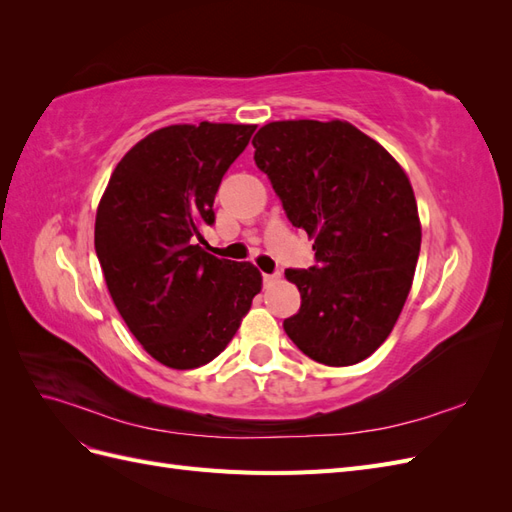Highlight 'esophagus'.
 I'll use <instances>...</instances> for the list:
<instances>
[{
    "instance_id": "34e87169",
    "label": "esophagus",
    "mask_w": 512,
    "mask_h": 512,
    "mask_svg": "<svg viewBox=\"0 0 512 512\" xmlns=\"http://www.w3.org/2000/svg\"><path fill=\"white\" fill-rule=\"evenodd\" d=\"M280 273H265L262 275V280H265V286H271V284H275V282H280Z\"/></svg>"
}]
</instances>
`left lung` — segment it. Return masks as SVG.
Instances as JSON below:
<instances>
[{
    "label": "left lung",
    "mask_w": 512,
    "mask_h": 512,
    "mask_svg": "<svg viewBox=\"0 0 512 512\" xmlns=\"http://www.w3.org/2000/svg\"><path fill=\"white\" fill-rule=\"evenodd\" d=\"M252 145L256 166L292 226L314 239L318 260L309 271L286 269L301 307L284 331L322 365L361 363L391 335L421 252L406 170L342 119L271 121Z\"/></svg>",
    "instance_id": "left-lung-1"
}]
</instances>
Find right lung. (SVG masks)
Masks as SVG:
<instances>
[{
  "label": "right lung",
  "instance_id": "right-lung-1",
  "mask_svg": "<svg viewBox=\"0 0 512 512\" xmlns=\"http://www.w3.org/2000/svg\"><path fill=\"white\" fill-rule=\"evenodd\" d=\"M250 123H177L147 134L115 166L96 211V254L121 318L153 359L194 369L218 356L262 290L252 262L200 247Z\"/></svg>",
  "mask_w": 512,
  "mask_h": 512
}]
</instances>
